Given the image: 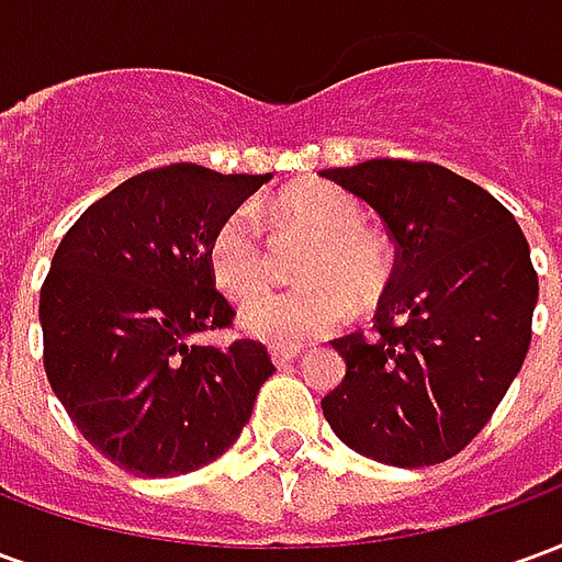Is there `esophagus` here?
Here are the masks:
<instances>
[{
	"mask_svg": "<svg viewBox=\"0 0 562 562\" xmlns=\"http://www.w3.org/2000/svg\"><path fill=\"white\" fill-rule=\"evenodd\" d=\"M301 355V346H270V358H273V364L282 367L294 361Z\"/></svg>",
	"mask_w": 562,
	"mask_h": 562,
	"instance_id": "1",
	"label": "esophagus"
}]
</instances>
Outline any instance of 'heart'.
I'll use <instances>...</instances> for the list:
<instances>
[{"label":"heart","mask_w":562,"mask_h":562,"mask_svg":"<svg viewBox=\"0 0 562 562\" xmlns=\"http://www.w3.org/2000/svg\"><path fill=\"white\" fill-rule=\"evenodd\" d=\"M282 216L313 237L301 258L294 292L259 297L244 310V328L258 340L301 346L340 328L355 301H373L391 277V246L364 225L358 198L334 183H304L285 192ZM210 270L222 292L246 304L270 285V252L256 210L237 207L216 225Z\"/></svg>","instance_id":"b5f03b06"}]
</instances>
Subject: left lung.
Masks as SVG:
<instances>
[{
    "label": "left lung",
    "instance_id": "obj_1",
    "mask_svg": "<svg viewBox=\"0 0 562 562\" xmlns=\"http://www.w3.org/2000/svg\"><path fill=\"white\" fill-rule=\"evenodd\" d=\"M322 177L376 210L397 246L376 330L330 342L346 376L322 413L364 458L442 463L491 422L530 349L539 277L527 237L491 192L434 161Z\"/></svg>",
    "mask_w": 562,
    "mask_h": 562
}]
</instances>
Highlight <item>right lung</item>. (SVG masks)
Returning <instances> with one entry per match:
<instances>
[{"instance_id":"add662e5","label":"right lung","mask_w":562,"mask_h":562,"mask_svg":"<svg viewBox=\"0 0 562 562\" xmlns=\"http://www.w3.org/2000/svg\"><path fill=\"white\" fill-rule=\"evenodd\" d=\"M265 180L192 161L135 173L56 246L38 301L44 373L83 439L120 470L186 475L249 422L273 373L268 349L195 337L234 325L210 240Z\"/></svg>"}]
</instances>
